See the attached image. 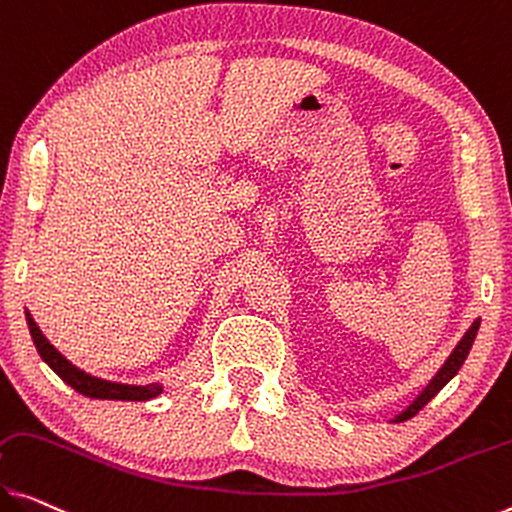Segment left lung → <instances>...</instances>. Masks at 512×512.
Returning a JSON list of instances; mask_svg holds the SVG:
<instances>
[{"label": "left lung", "instance_id": "1", "mask_svg": "<svg viewBox=\"0 0 512 512\" xmlns=\"http://www.w3.org/2000/svg\"><path fill=\"white\" fill-rule=\"evenodd\" d=\"M478 325H481V322H474V325L469 327V332L462 336V341L458 343V348L453 350V355L446 359V364L442 366V371H439L435 377H432V382L428 384L426 387V391L421 393L419 398L414 400V403L407 407V410L400 414V416H396V423H400V421H407V419H412L414 414H419L423 407H426L432 398L437 396L439 391H442L444 387H446V382L451 380V377L460 371V366L465 364V359H467V355H469V350H471V345H474V338H476V334H478Z\"/></svg>", "mask_w": 512, "mask_h": 512}]
</instances>
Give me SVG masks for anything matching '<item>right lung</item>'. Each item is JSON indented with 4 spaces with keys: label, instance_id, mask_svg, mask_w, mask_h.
Here are the masks:
<instances>
[{
    "label": "right lung",
    "instance_id": "right-lung-1",
    "mask_svg": "<svg viewBox=\"0 0 512 512\" xmlns=\"http://www.w3.org/2000/svg\"><path fill=\"white\" fill-rule=\"evenodd\" d=\"M27 325L31 338H34V345L38 350V355L43 357L47 366L57 373L61 380L70 384L75 391H80L82 396L89 398H105V400H148L155 398L157 393L162 391V387L157 384H146V387H132V384H119V382H107V380H98V377L86 375L80 368H75L66 357H61L57 350L52 348L50 341L43 336L41 329L34 322V318L27 313Z\"/></svg>",
    "mask_w": 512,
    "mask_h": 512
}]
</instances>
